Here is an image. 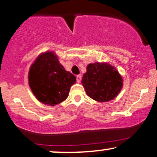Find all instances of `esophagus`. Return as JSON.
Segmentation results:
<instances>
[{"mask_svg": "<svg viewBox=\"0 0 157 157\" xmlns=\"http://www.w3.org/2000/svg\"><path fill=\"white\" fill-rule=\"evenodd\" d=\"M76 81L78 83H80L81 81V75H77L76 76Z\"/></svg>", "mask_w": 157, "mask_h": 157, "instance_id": "obj_1", "label": "esophagus"}]
</instances>
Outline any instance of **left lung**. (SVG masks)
Returning a JSON list of instances; mask_svg holds the SVG:
<instances>
[{
    "mask_svg": "<svg viewBox=\"0 0 157 157\" xmlns=\"http://www.w3.org/2000/svg\"><path fill=\"white\" fill-rule=\"evenodd\" d=\"M81 83L90 98L98 102H106L119 94L123 79L110 64L96 62L87 66Z\"/></svg>",
    "mask_w": 157,
    "mask_h": 157,
    "instance_id": "1",
    "label": "left lung"
}]
</instances>
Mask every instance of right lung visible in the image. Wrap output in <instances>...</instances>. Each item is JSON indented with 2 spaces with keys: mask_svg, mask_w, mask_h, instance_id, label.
I'll return each instance as SVG.
<instances>
[{
  "mask_svg": "<svg viewBox=\"0 0 157 157\" xmlns=\"http://www.w3.org/2000/svg\"><path fill=\"white\" fill-rule=\"evenodd\" d=\"M76 81L74 75L65 70L53 51L41 53L32 64L29 73L32 92L39 101L49 106L66 100Z\"/></svg>",
  "mask_w": 157,
  "mask_h": 157,
  "instance_id": "add662e5",
  "label": "right lung"
}]
</instances>
